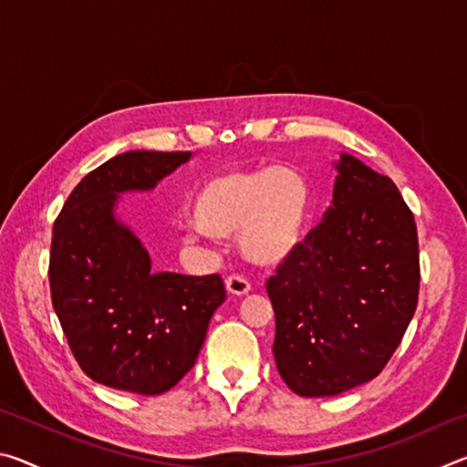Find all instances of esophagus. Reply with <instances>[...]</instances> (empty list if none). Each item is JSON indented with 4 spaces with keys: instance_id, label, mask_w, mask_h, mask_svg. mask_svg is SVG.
<instances>
[{
    "instance_id": "1",
    "label": "esophagus",
    "mask_w": 467,
    "mask_h": 467,
    "mask_svg": "<svg viewBox=\"0 0 467 467\" xmlns=\"http://www.w3.org/2000/svg\"><path fill=\"white\" fill-rule=\"evenodd\" d=\"M226 290L234 296H243L251 290V284H249L247 278H243L241 274H233V275H228V278H226Z\"/></svg>"
}]
</instances>
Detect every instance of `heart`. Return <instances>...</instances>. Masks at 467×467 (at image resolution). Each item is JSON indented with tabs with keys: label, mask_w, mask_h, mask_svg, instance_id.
<instances>
[{
	"label": "heart",
	"mask_w": 467,
	"mask_h": 467,
	"mask_svg": "<svg viewBox=\"0 0 467 467\" xmlns=\"http://www.w3.org/2000/svg\"><path fill=\"white\" fill-rule=\"evenodd\" d=\"M313 192L303 172L290 167L226 169L203 179L189 200V214L203 234L228 239L251 264L280 265L303 243Z\"/></svg>",
	"instance_id": "obj_1"
}]
</instances>
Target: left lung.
Instances as JSON below:
<instances>
[{
	"instance_id": "left-lung-1",
	"label": "left lung",
	"mask_w": 467,
	"mask_h": 467,
	"mask_svg": "<svg viewBox=\"0 0 467 467\" xmlns=\"http://www.w3.org/2000/svg\"><path fill=\"white\" fill-rule=\"evenodd\" d=\"M334 205L265 288L278 373L303 398L375 379L418 305L414 214L389 177L350 154L336 162Z\"/></svg>"
}]
</instances>
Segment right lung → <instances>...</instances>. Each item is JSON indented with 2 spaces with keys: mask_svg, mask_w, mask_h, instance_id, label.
I'll use <instances>...</instances> for the list:
<instances>
[{
  "mask_svg": "<svg viewBox=\"0 0 467 467\" xmlns=\"http://www.w3.org/2000/svg\"><path fill=\"white\" fill-rule=\"evenodd\" d=\"M189 158L117 154L76 185L53 224V309L78 365L113 389L158 395L175 387L226 298L218 274L152 272L146 247L115 212L121 193L150 192Z\"/></svg>",
  "mask_w": 467,
  "mask_h": 467,
  "instance_id": "obj_1",
  "label": "right lung"
}]
</instances>
